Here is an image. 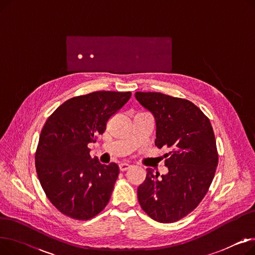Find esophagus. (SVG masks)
Here are the masks:
<instances>
[{"label":"esophagus","instance_id":"obj_1","mask_svg":"<svg viewBox=\"0 0 255 255\" xmlns=\"http://www.w3.org/2000/svg\"><path fill=\"white\" fill-rule=\"evenodd\" d=\"M119 167H120V170H121V171H126V170H128V169L131 167V165L128 164V163H121V164L119 165Z\"/></svg>","mask_w":255,"mask_h":255}]
</instances>
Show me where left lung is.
<instances>
[{
  "mask_svg": "<svg viewBox=\"0 0 255 255\" xmlns=\"http://www.w3.org/2000/svg\"><path fill=\"white\" fill-rule=\"evenodd\" d=\"M137 101L156 121L158 148L166 146L165 176L151 168L137 188L141 209L153 220L176 222L191 213L209 191L218 165L209 118L191 101L157 92H136Z\"/></svg>",
  "mask_w": 255,
  "mask_h": 255,
  "instance_id": "obj_1",
  "label": "left lung"
}]
</instances>
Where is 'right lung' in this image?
<instances>
[{
    "label": "right lung",
    "mask_w": 255,
    "mask_h": 255,
    "mask_svg": "<svg viewBox=\"0 0 255 255\" xmlns=\"http://www.w3.org/2000/svg\"><path fill=\"white\" fill-rule=\"evenodd\" d=\"M130 97L131 92H93L68 99L48 117L35 166L46 197L64 215L89 220L109 204L119 166L92 158L88 144L96 141Z\"/></svg>",
    "instance_id": "right-lung-1"
}]
</instances>
